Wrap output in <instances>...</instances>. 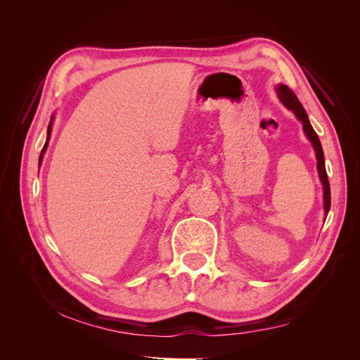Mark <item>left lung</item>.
<instances>
[{
    "label": "left lung",
    "mask_w": 360,
    "mask_h": 360,
    "mask_svg": "<svg viewBox=\"0 0 360 360\" xmlns=\"http://www.w3.org/2000/svg\"><path fill=\"white\" fill-rule=\"evenodd\" d=\"M278 96L281 102L284 103L288 110H291L294 114H296V117L300 120L302 124H303V130L304 134H307V136L309 138V141L314 146V150H315V155H317V160H319V174H320V180L323 183L324 186V210H326V214L329 213V209H330V186H329V179H328V172H326V167H324V155H323V148H321V143L319 139V135L315 134L314 127L311 126L309 123V118H308V114L307 111H304V108L302 106V103L299 102L297 96L294 94L292 90H290L287 85H279L278 89Z\"/></svg>",
    "instance_id": "left-lung-1"
}]
</instances>
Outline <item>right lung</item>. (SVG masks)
I'll return each instance as SVG.
<instances>
[{
  "label": "right lung",
  "mask_w": 360,
  "mask_h": 360,
  "mask_svg": "<svg viewBox=\"0 0 360 360\" xmlns=\"http://www.w3.org/2000/svg\"><path fill=\"white\" fill-rule=\"evenodd\" d=\"M51 129H52V117H51V122H49V126H48V138H46V143H45V146H43V148H41V153H40V158H39V163L41 162L43 153H45V150H46V147H48V141H49V136H51Z\"/></svg>",
  "instance_id": "add662e5"
}]
</instances>
